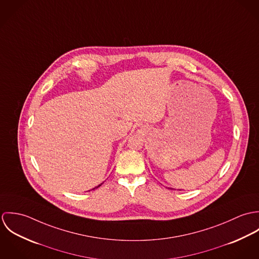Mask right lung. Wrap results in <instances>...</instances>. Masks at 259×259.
Returning a JSON list of instances; mask_svg holds the SVG:
<instances>
[{
    "label": "right lung",
    "mask_w": 259,
    "mask_h": 259,
    "mask_svg": "<svg viewBox=\"0 0 259 259\" xmlns=\"http://www.w3.org/2000/svg\"><path fill=\"white\" fill-rule=\"evenodd\" d=\"M101 185H99V186H101ZM99 186H97V187H99ZM97 187H96V188H97ZM93 189H95V188H93Z\"/></svg>",
    "instance_id": "right-lung-1"
}]
</instances>
